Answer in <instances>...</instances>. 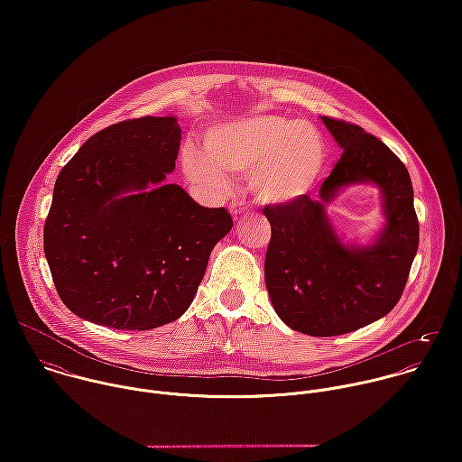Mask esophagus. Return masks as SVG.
Here are the masks:
<instances>
[{"mask_svg":"<svg viewBox=\"0 0 462 462\" xmlns=\"http://www.w3.org/2000/svg\"><path fill=\"white\" fill-rule=\"evenodd\" d=\"M228 210H230V214H232L234 217H237V216H241V214H246V212L250 210V207H246L245 201H232L230 207H228Z\"/></svg>","mask_w":462,"mask_h":462,"instance_id":"34e87169","label":"esophagus"}]
</instances>
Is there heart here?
<instances>
[{"instance_id":"obj_1","label":"heart","mask_w":462,"mask_h":462,"mask_svg":"<svg viewBox=\"0 0 462 462\" xmlns=\"http://www.w3.org/2000/svg\"><path fill=\"white\" fill-rule=\"evenodd\" d=\"M186 175L223 188L225 175L252 173V188L267 203H291L309 193L325 168V144L318 129L280 115L241 118L214 127L207 152L184 146Z\"/></svg>"}]
</instances>
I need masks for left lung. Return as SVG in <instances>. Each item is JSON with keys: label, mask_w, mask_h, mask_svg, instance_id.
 Masks as SVG:
<instances>
[{"label": "left lung", "mask_w": 462, "mask_h": 462, "mask_svg": "<svg viewBox=\"0 0 462 462\" xmlns=\"http://www.w3.org/2000/svg\"><path fill=\"white\" fill-rule=\"evenodd\" d=\"M344 150L318 199L263 210L273 237L265 283L276 314L298 333L338 337L383 318L399 303L419 248L413 186L402 161L360 125L321 116ZM355 183L381 189L384 225L367 245L344 244L326 207Z\"/></svg>", "instance_id": "left-lung-1"}]
</instances>
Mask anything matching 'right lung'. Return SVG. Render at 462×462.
Segmentation results:
<instances>
[{
    "label": "right lung",
    "instance_id": "right-lung-1",
    "mask_svg": "<svg viewBox=\"0 0 462 462\" xmlns=\"http://www.w3.org/2000/svg\"><path fill=\"white\" fill-rule=\"evenodd\" d=\"M179 146L177 116H143L98 131L61 168L43 250L61 301L82 319L148 331L193 301L234 223L166 182Z\"/></svg>",
    "mask_w": 462,
    "mask_h": 462
}]
</instances>
